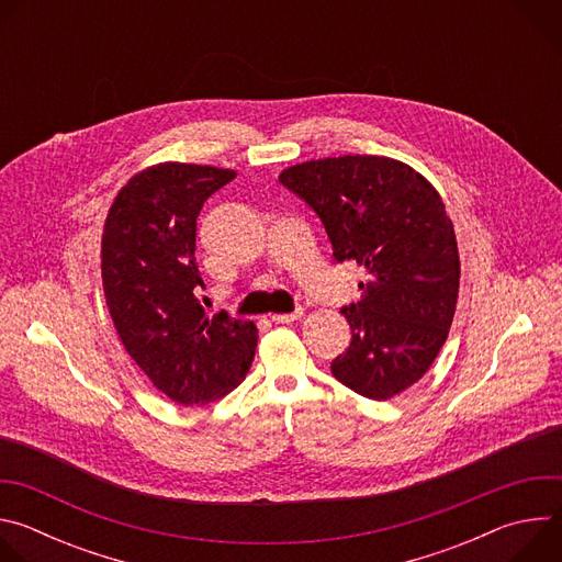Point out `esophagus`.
Listing matches in <instances>:
<instances>
[{
	"mask_svg": "<svg viewBox=\"0 0 562 562\" xmlns=\"http://www.w3.org/2000/svg\"><path fill=\"white\" fill-rule=\"evenodd\" d=\"M302 315H304V311L297 308L293 313H276V315H271V319L276 325H291V323H295V319H300Z\"/></svg>",
	"mask_w": 562,
	"mask_h": 562,
	"instance_id": "34e87169",
	"label": "esophagus"
}]
</instances>
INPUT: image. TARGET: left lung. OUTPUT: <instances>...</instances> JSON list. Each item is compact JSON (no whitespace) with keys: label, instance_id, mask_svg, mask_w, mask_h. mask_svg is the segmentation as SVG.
Instances as JSON below:
<instances>
[{"label":"left lung","instance_id":"1","mask_svg":"<svg viewBox=\"0 0 562 562\" xmlns=\"http://www.w3.org/2000/svg\"><path fill=\"white\" fill-rule=\"evenodd\" d=\"M323 220L338 262L367 271L358 304L342 313L349 349L331 362L351 391L389 400L416 384L453 323L460 256L436 187L384 155L308 159L280 173Z\"/></svg>","mask_w":562,"mask_h":562}]
</instances>
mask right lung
<instances>
[{
    "label": "right lung",
    "instance_id": "obj_1",
    "mask_svg": "<svg viewBox=\"0 0 562 562\" xmlns=\"http://www.w3.org/2000/svg\"><path fill=\"white\" fill-rule=\"evenodd\" d=\"M233 169L159 162L115 195L102 231V286L113 327L157 391L176 405H209L251 369L258 327L209 315L198 300L195 220Z\"/></svg>",
    "mask_w": 562,
    "mask_h": 562
}]
</instances>
